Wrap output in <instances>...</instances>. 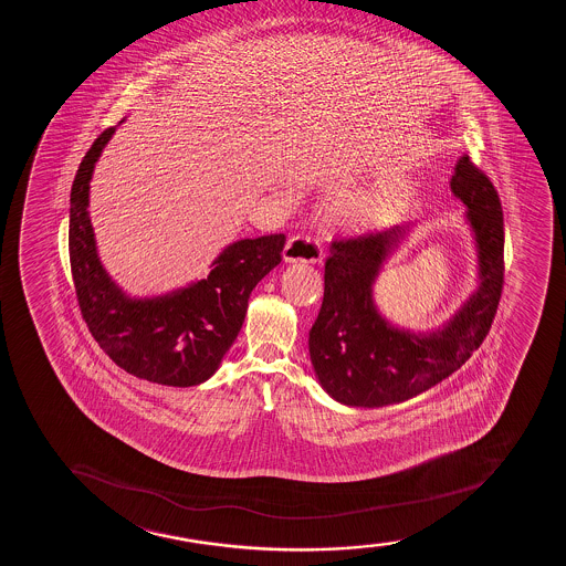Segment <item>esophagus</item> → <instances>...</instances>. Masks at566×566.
<instances>
[{
	"mask_svg": "<svg viewBox=\"0 0 566 566\" xmlns=\"http://www.w3.org/2000/svg\"><path fill=\"white\" fill-rule=\"evenodd\" d=\"M323 256H325V251L321 248V243L307 235H293L291 240L286 241L285 249H283L285 262L321 264Z\"/></svg>",
	"mask_w": 566,
	"mask_h": 566,
	"instance_id": "obj_1",
	"label": "esophagus"
}]
</instances>
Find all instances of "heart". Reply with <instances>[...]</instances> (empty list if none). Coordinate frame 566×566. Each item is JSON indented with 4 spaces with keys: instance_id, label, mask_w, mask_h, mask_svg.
Listing matches in <instances>:
<instances>
[{
    "instance_id": "heart-1",
    "label": "heart",
    "mask_w": 566,
    "mask_h": 566,
    "mask_svg": "<svg viewBox=\"0 0 566 566\" xmlns=\"http://www.w3.org/2000/svg\"><path fill=\"white\" fill-rule=\"evenodd\" d=\"M389 202V192L387 190H374L366 195L355 196L349 202L342 203L336 213L339 219L353 228H360L370 221L371 217Z\"/></svg>"
}]
</instances>
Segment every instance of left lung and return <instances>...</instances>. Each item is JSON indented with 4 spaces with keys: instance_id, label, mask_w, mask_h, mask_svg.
<instances>
[{
    "instance_id": "obj_1",
    "label": "left lung",
    "mask_w": 566,
    "mask_h": 566,
    "mask_svg": "<svg viewBox=\"0 0 566 566\" xmlns=\"http://www.w3.org/2000/svg\"><path fill=\"white\" fill-rule=\"evenodd\" d=\"M451 192L468 209L480 286L443 328L427 334L397 328L374 304V281L408 234V224L332 241L323 306L310 331V358L334 400L381 408L417 397L459 370L488 336L504 285L501 198L468 156L457 163Z\"/></svg>"
}]
</instances>
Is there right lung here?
Returning <instances> with one entry per match:
<instances>
[{
	"label": "right lung",
	"instance_id": "obj_1",
	"mask_svg": "<svg viewBox=\"0 0 566 566\" xmlns=\"http://www.w3.org/2000/svg\"><path fill=\"white\" fill-rule=\"evenodd\" d=\"M115 128L92 144L72 187L70 264L78 307L99 347L123 370L169 387L213 376L238 338L256 283L281 262L285 235L230 243L206 280L155 298H130L105 272L88 217L94 164Z\"/></svg>",
	"mask_w": 566,
	"mask_h": 566
}]
</instances>
